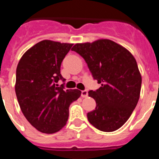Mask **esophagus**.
<instances>
[{
    "mask_svg": "<svg viewBox=\"0 0 159 159\" xmlns=\"http://www.w3.org/2000/svg\"><path fill=\"white\" fill-rule=\"evenodd\" d=\"M88 96V91L87 90H82L81 91V97L86 98Z\"/></svg>",
    "mask_w": 159,
    "mask_h": 159,
    "instance_id": "esophagus-1",
    "label": "esophagus"
}]
</instances>
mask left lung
<instances>
[{
    "instance_id": "obj_1",
    "label": "left lung",
    "mask_w": 159,
    "mask_h": 159,
    "mask_svg": "<svg viewBox=\"0 0 159 159\" xmlns=\"http://www.w3.org/2000/svg\"><path fill=\"white\" fill-rule=\"evenodd\" d=\"M86 62L93 79L101 87L90 90L96 103L87 114L97 129L113 132L121 127L132 115L140 98L141 75L133 55L111 40L76 44L72 48Z\"/></svg>"
}]
</instances>
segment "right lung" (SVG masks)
Segmentation results:
<instances>
[{
	"mask_svg": "<svg viewBox=\"0 0 159 159\" xmlns=\"http://www.w3.org/2000/svg\"><path fill=\"white\" fill-rule=\"evenodd\" d=\"M73 44L44 40L24 53L16 68V94L23 114L44 133L59 131L69 117V107L80 97L78 89H65L60 66Z\"/></svg>",
	"mask_w": 159,
	"mask_h": 159,
	"instance_id": "add662e5",
	"label": "right lung"
}]
</instances>
